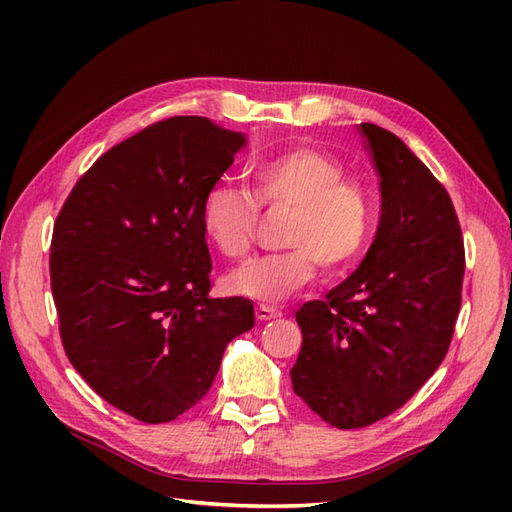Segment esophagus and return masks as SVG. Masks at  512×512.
I'll list each match as a JSON object with an SVG mask.
<instances>
[{
  "mask_svg": "<svg viewBox=\"0 0 512 512\" xmlns=\"http://www.w3.org/2000/svg\"><path fill=\"white\" fill-rule=\"evenodd\" d=\"M282 316V312L277 307H273V305H265V303H260L258 307H256V318L260 320V322H265V320H273V318H280Z\"/></svg>",
  "mask_w": 512,
  "mask_h": 512,
  "instance_id": "obj_1",
  "label": "esophagus"
}]
</instances>
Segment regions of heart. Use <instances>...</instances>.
<instances>
[{"label":"heart","mask_w":512,"mask_h":512,"mask_svg":"<svg viewBox=\"0 0 512 512\" xmlns=\"http://www.w3.org/2000/svg\"><path fill=\"white\" fill-rule=\"evenodd\" d=\"M344 164L316 147H290L252 164L254 196L265 207H290L288 250L245 262L226 280L230 292L277 303L316 277L354 265L367 250L376 224V200L367 185L344 177ZM260 209L254 198L215 183L200 209L207 241L228 258H243L254 243Z\"/></svg>","instance_id":"b5f03b06"}]
</instances>
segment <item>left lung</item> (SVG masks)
<instances>
[{"label":"left lung","instance_id":"1","mask_svg":"<svg viewBox=\"0 0 512 512\" xmlns=\"http://www.w3.org/2000/svg\"><path fill=\"white\" fill-rule=\"evenodd\" d=\"M378 170L376 239L348 280L307 301L292 389L322 421L367 427L393 414L451 346L466 271L453 200L393 132L361 123Z\"/></svg>","mask_w":512,"mask_h":512}]
</instances>
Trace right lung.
Wrapping results in <instances>:
<instances>
[{
	"instance_id": "obj_1",
	"label": "right lung",
	"mask_w": 512,
	"mask_h": 512,
	"mask_svg": "<svg viewBox=\"0 0 512 512\" xmlns=\"http://www.w3.org/2000/svg\"><path fill=\"white\" fill-rule=\"evenodd\" d=\"M245 147L207 117H170L100 156L61 207L51 290L83 380L143 423L196 406L254 305L211 299L200 209Z\"/></svg>"
}]
</instances>
